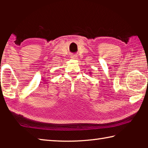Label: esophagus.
Instances as JSON below:
<instances>
[{
	"instance_id": "obj_1",
	"label": "esophagus",
	"mask_w": 148,
	"mask_h": 148,
	"mask_svg": "<svg viewBox=\"0 0 148 148\" xmlns=\"http://www.w3.org/2000/svg\"><path fill=\"white\" fill-rule=\"evenodd\" d=\"M71 58L72 59H76L77 58V56H76V55H72V56H71Z\"/></svg>"
}]
</instances>
